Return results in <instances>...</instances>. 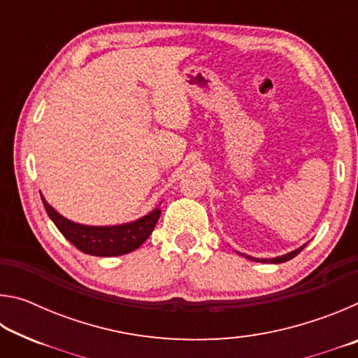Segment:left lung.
I'll return each instance as SVG.
<instances>
[{
    "instance_id": "obj_1",
    "label": "left lung",
    "mask_w": 358,
    "mask_h": 358,
    "mask_svg": "<svg viewBox=\"0 0 358 358\" xmlns=\"http://www.w3.org/2000/svg\"><path fill=\"white\" fill-rule=\"evenodd\" d=\"M306 245H303L300 248H296L295 251H290L287 254H284V256H280V257H273V259H256V257H251V256H246V254H241V256L250 259V260H254V262H264V264H282V262H287V260L294 259L296 254H299L303 248H305Z\"/></svg>"
}]
</instances>
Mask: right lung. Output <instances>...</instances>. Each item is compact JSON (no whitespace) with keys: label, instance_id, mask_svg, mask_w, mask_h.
I'll return each instance as SVG.
<instances>
[{"label":"right lung","instance_id":"right-lung-1","mask_svg":"<svg viewBox=\"0 0 358 358\" xmlns=\"http://www.w3.org/2000/svg\"><path fill=\"white\" fill-rule=\"evenodd\" d=\"M42 203L47 215L50 216L53 224L59 232L69 240L77 250H80L90 256L98 257H113L137 250L145 240L153 232L157 220L161 216V210L155 208L138 220L120 226H85L74 221H69L58 213L41 194Z\"/></svg>","mask_w":358,"mask_h":358}]
</instances>
